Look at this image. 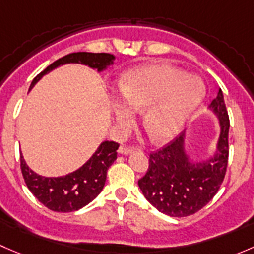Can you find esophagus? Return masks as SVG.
Segmentation results:
<instances>
[{
	"mask_svg": "<svg viewBox=\"0 0 254 254\" xmlns=\"http://www.w3.org/2000/svg\"><path fill=\"white\" fill-rule=\"evenodd\" d=\"M135 148L131 147V146H120L119 147V153H122V155H129V153H131L132 151H134Z\"/></svg>",
	"mask_w": 254,
	"mask_h": 254,
	"instance_id": "1",
	"label": "esophagus"
}]
</instances>
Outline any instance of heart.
I'll list each match as a JSON object with an SVG mask.
<instances>
[{
    "label": "heart",
    "instance_id": "heart-1",
    "mask_svg": "<svg viewBox=\"0 0 254 254\" xmlns=\"http://www.w3.org/2000/svg\"><path fill=\"white\" fill-rule=\"evenodd\" d=\"M120 101L114 103L122 132L134 125L135 112L143 111L142 127L152 140L168 141L181 132L205 96L201 79L170 64L134 68L119 83Z\"/></svg>",
    "mask_w": 254,
    "mask_h": 254
}]
</instances>
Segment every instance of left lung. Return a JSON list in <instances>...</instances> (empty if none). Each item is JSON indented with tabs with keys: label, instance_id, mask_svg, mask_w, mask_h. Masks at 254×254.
Returning a JSON list of instances; mask_svg holds the SVG:
<instances>
[{
	"label": "left lung",
	"instance_id": "1",
	"mask_svg": "<svg viewBox=\"0 0 254 254\" xmlns=\"http://www.w3.org/2000/svg\"><path fill=\"white\" fill-rule=\"evenodd\" d=\"M219 118L216 152L205 161L189 160L184 132L150 153L146 175L139 179L145 198L158 211L173 217L195 214L214 198L222 184L229 161L230 119L221 89L209 106Z\"/></svg>",
	"mask_w": 254,
	"mask_h": 254
}]
</instances>
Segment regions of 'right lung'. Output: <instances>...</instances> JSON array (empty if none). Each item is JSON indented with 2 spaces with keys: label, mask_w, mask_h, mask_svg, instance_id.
Returning <instances> with one entry per match:
<instances>
[{
  "label": "right lung",
  "mask_w": 254,
  "mask_h": 254,
  "mask_svg": "<svg viewBox=\"0 0 254 254\" xmlns=\"http://www.w3.org/2000/svg\"><path fill=\"white\" fill-rule=\"evenodd\" d=\"M114 55L107 53H72L59 59L40 72L29 87L34 84L48 72L65 64H82L98 72L112 65ZM119 143L104 141L99 145L91 158L77 171L64 177H42L33 172L20 155V170L28 189L35 198L53 211L71 212L91 203L103 189L107 179V171L117 160Z\"/></svg>",
  "instance_id": "add662e5"
}]
</instances>
